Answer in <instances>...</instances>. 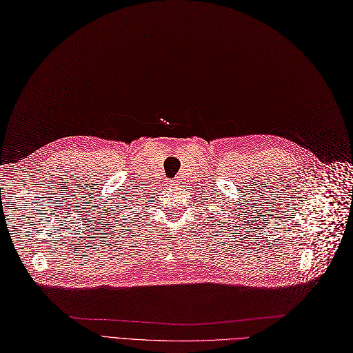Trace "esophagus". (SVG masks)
<instances>
[{
    "label": "esophagus",
    "instance_id": "obj_1",
    "mask_svg": "<svg viewBox=\"0 0 353 353\" xmlns=\"http://www.w3.org/2000/svg\"><path fill=\"white\" fill-rule=\"evenodd\" d=\"M169 185H171L172 188H176V185H178V184H176V181H174V179H172V181H169Z\"/></svg>",
    "mask_w": 353,
    "mask_h": 353
}]
</instances>
